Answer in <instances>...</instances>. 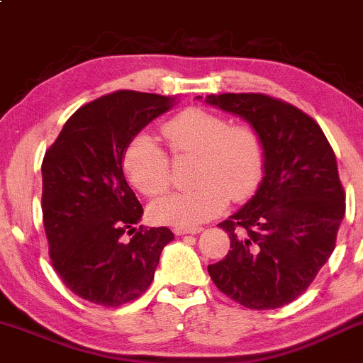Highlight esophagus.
<instances>
[{
  "label": "esophagus",
  "mask_w": 363,
  "mask_h": 363,
  "mask_svg": "<svg viewBox=\"0 0 363 363\" xmlns=\"http://www.w3.org/2000/svg\"><path fill=\"white\" fill-rule=\"evenodd\" d=\"M199 233H203V227H192V229H180V227H178V229H174V234H177V236H183V234H199Z\"/></svg>",
  "instance_id": "34e87169"
}]
</instances>
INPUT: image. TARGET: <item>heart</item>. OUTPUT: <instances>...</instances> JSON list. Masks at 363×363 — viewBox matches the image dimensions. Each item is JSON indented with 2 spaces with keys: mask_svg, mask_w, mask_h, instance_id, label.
I'll return each instance as SVG.
<instances>
[{
  "mask_svg": "<svg viewBox=\"0 0 363 363\" xmlns=\"http://www.w3.org/2000/svg\"><path fill=\"white\" fill-rule=\"evenodd\" d=\"M171 154H196L194 189L164 196L150 206L155 222L192 229L220 215L229 199L245 201L255 194L265 169V148L259 130L229 124L223 115L190 106L162 124ZM122 169L134 189L148 197L169 186L171 160L155 138L136 134L122 155Z\"/></svg>",
  "mask_w": 363,
  "mask_h": 363,
  "instance_id": "obj_1",
  "label": "heart"
}]
</instances>
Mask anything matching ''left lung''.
Segmentation results:
<instances>
[{"label": "left lung", "instance_id": "8db88e82", "mask_svg": "<svg viewBox=\"0 0 363 363\" xmlns=\"http://www.w3.org/2000/svg\"><path fill=\"white\" fill-rule=\"evenodd\" d=\"M204 101L245 118L265 148L255 196L218 223L233 250L208 272L245 308H281L311 285L335 248L346 209L335 154L321 127L285 101L230 92Z\"/></svg>", "mask_w": 363, "mask_h": 363}]
</instances>
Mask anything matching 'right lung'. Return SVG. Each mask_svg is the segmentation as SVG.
Returning <instances> with one entry per match:
<instances>
[{
    "label": "right lung",
    "instance_id": "right-lung-1",
    "mask_svg": "<svg viewBox=\"0 0 363 363\" xmlns=\"http://www.w3.org/2000/svg\"><path fill=\"white\" fill-rule=\"evenodd\" d=\"M173 103L136 91L101 96L78 108L45 152L42 209L52 265L92 304L118 308L140 297L174 239L167 227H134L143 208L122 171L127 143Z\"/></svg>",
    "mask_w": 363,
    "mask_h": 363
}]
</instances>
